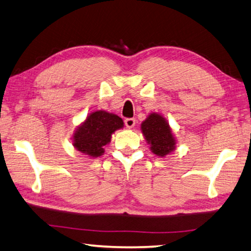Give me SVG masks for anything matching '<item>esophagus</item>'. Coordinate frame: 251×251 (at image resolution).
<instances>
[{
  "mask_svg": "<svg viewBox=\"0 0 251 251\" xmlns=\"http://www.w3.org/2000/svg\"><path fill=\"white\" fill-rule=\"evenodd\" d=\"M125 123H126V128H129V129L133 128V126H135V119H133V118H128V119H126V120H125Z\"/></svg>",
  "mask_w": 251,
  "mask_h": 251,
  "instance_id": "34e87169",
  "label": "esophagus"
}]
</instances>
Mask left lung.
Wrapping results in <instances>:
<instances>
[{"instance_id":"8db88e82","label":"left lung","mask_w":251,"mask_h":251,"mask_svg":"<svg viewBox=\"0 0 251 251\" xmlns=\"http://www.w3.org/2000/svg\"><path fill=\"white\" fill-rule=\"evenodd\" d=\"M141 132L150 150L156 156L165 157L176 148L177 140L169 125V121L161 113L151 112L141 123Z\"/></svg>"}]
</instances>
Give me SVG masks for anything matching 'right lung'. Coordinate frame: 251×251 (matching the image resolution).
<instances>
[{"instance_id": "obj_1", "label": "right lung", "mask_w": 251, "mask_h": 251, "mask_svg": "<svg viewBox=\"0 0 251 251\" xmlns=\"http://www.w3.org/2000/svg\"><path fill=\"white\" fill-rule=\"evenodd\" d=\"M123 126V120L117 114L96 110L75 129L72 135L73 146L82 154L96 159L103 155L104 147L111 141L112 134Z\"/></svg>"}]
</instances>
